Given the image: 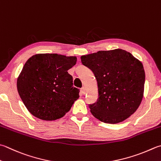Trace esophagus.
<instances>
[{
    "label": "esophagus",
    "instance_id": "34e87169",
    "mask_svg": "<svg viewBox=\"0 0 161 161\" xmlns=\"http://www.w3.org/2000/svg\"><path fill=\"white\" fill-rule=\"evenodd\" d=\"M86 88H85L84 87H82V88H81V92L83 93V95H84V94H86Z\"/></svg>",
    "mask_w": 161,
    "mask_h": 161
}]
</instances>
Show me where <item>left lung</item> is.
Masks as SVG:
<instances>
[{
    "mask_svg": "<svg viewBox=\"0 0 161 161\" xmlns=\"http://www.w3.org/2000/svg\"><path fill=\"white\" fill-rule=\"evenodd\" d=\"M82 64L92 70L99 98L89 107L102 122H123L137 111L144 96L145 72L142 63L127 51L116 49L83 55Z\"/></svg>",
    "mask_w": 161,
    "mask_h": 161,
    "instance_id": "obj_1",
    "label": "left lung"
}]
</instances>
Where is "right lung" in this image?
Returning a JSON list of instances; mask_svg holds the SVG:
<instances>
[{
  "label": "right lung",
  "instance_id": "1",
  "mask_svg": "<svg viewBox=\"0 0 161 161\" xmlns=\"http://www.w3.org/2000/svg\"><path fill=\"white\" fill-rule=\"evenodd\" d=\"M76 57L36 54L27 60L17 78L18 93L33 116L44 120L63 117L79 98L68 73Z\"/></svg>",
  "mask_w": 161,
  "mask_h": 161
}]
</instances>
